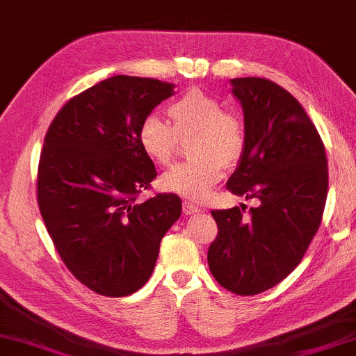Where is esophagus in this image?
<instances>
[{
    "label": "esophagus",
    "instance_id": "1",
    "mask_svg": "<svg viewBox=\"0 0 356 356\" xmlns=\"http://www.w3.org/2000/svg\"><path fill=\"white\" fill-rule=\"evenodd\" d=\"M200 211H202V209H200L199 205H195L192 202H184V213H187V216H192V213H197Z\"/></svg>",
    "mask_w": 356,
    "mask_h": 356
}]
</instances>
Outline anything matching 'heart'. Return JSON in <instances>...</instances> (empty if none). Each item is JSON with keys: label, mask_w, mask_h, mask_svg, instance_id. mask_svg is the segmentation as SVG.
<instances>
[{"label": "heart", "mask_w": 356, "mask_h": 356, "mask_svg": "<svg viewBox=\"0 0 356 356\" xmlns=\"http://www.w3.org/2000/svg\"><path fill=\"white\" fill-rule=\"evenodd\" d=\"M170 121L145 115L139 126L143 151L159 165H169L181 139H189L194 159L175 165L162 177L164 189L191 199H204L222 177V165L232 167L245 151V126L237 114L227 113L219 99L202 91H189L167 108Z\"/></svg>", "instance_id": "obj_1"}]
</instances>
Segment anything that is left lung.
<instances>
[{"instance_id":"left-lung-1","label":"left lung","mask_w":356,"mask_h":356,"mask_svg":"<svg viewBox=\"0 0 356 356\" xmlns=\"http://www.w3.org/2000/svg\"><path fill=\"white\" fill-rule=\"evenodd\" d=\"M245 151L227 182L232 194L259 205L212 211L216 241L209 268L224 289L257 295L280 284L302 262L322 224L328 191L325 145L305 109L270 79L237 78Z\"/></svg>"}]
</instances>
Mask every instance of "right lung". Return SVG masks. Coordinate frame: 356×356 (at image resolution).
Masks as SVG:
<instances>
[{"label": "right lung", "instance_id": "add662e5", "mask_svg": "<svg viewBox=\"0 0 356 356\" xmlns=\"http://www.w3.org/2000/svg\"><path fill=\"white\" fill-rule=\"evenodd\" d=\"M174 84L113 76L71 97L51 122L38 167V205L59 257L81 284L104 297L145 285L161 241L181 217L175 194L139 202L157 170L139 126Z\"/></svg>", "mask_w": 356, "mask_h": 356}]
</instances>
